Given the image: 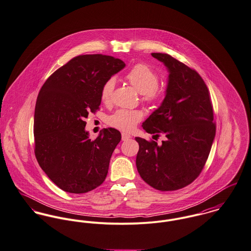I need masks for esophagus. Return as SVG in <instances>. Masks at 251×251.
I'll list each match as a JSON object with an SVG mask.
<instances>
[{
  "label": "esophagus",
  "mask_w": 251,
  "mask_h": 251,
  "mask_svg": "<svg viewBox=\"0 0 251 251\" xmlns=\"http://www.w3.org/2000/svg\"><path fill=\"white\" fill-rule=\"evenodd\" d=\"M130 137L131 136H130L129 134H127V133H125V132H123V133H122V140H123V141L128 140Z\"/></svg>",
  "instance_id": "obj_1"
}]
</instances>
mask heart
I'll list each match as a JSON object with an SVG mask.
<instances>
[{
	"mask_svg": "<svg viewBox=\"0 0 251 251\" xmlns=\"http://www.w3.org/2000/svg\"><path fill=\"white\" fill-rule=\"evenodd\" d=\"M126 80L142 95L143 100L147 102H157L164 97L165 88L158 83V74L145 63H139L130 69L126 75ZM115 81L109 78L103 84L100 98L105 103L112 99ZM143 118V113L139 110L119 109L108 119L110 126L124 131H131Z\"/></svg>",
	"mask_w": 251,
	"mask_h": 251,
	"instance_id": "obj_1",
	"label": "heart"
}]
</instances>
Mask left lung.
<instances>
[{"mask_svg":"<svg viewBox=\"0 0 251 251\" xmlns=\"http://www.w3.org/2000/svg\"><path fill=\"white\" fill-rule=\"evenodd\" d=\"M151 55L168 70L165 98L143 123L146 132L166 137L158 145L136 137L140 176L159 191H176L201 173L216 135L213 106L201 76L167 53Z\"/></svg>","mask_w":251,"mask_h":251,"instance_id":"obj_1","label":"left lung"}]
</instances>
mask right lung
I'll use <instances>...</instances> for the list:
<instances>
[{
    "instance_id": "add662e5",
    "label": "right lung",
    "mask_w": 251,
    "mask_h": 251,
    "mask_svg": "<svg viewBox=\"0 0 251 251\" xmlns=\"http://www.w3.org/2000/svg\"><path fill=\"white\" fill-rule=\"evenodd\" d=\"M125 67L124 61L113 56L78 55L56 70L38 94L35 156L48 177L67 193H87L107 176L121 133L103 128L92 140L84 119L100 108L105 81Z\"/></svg>"
}]
</instances>
